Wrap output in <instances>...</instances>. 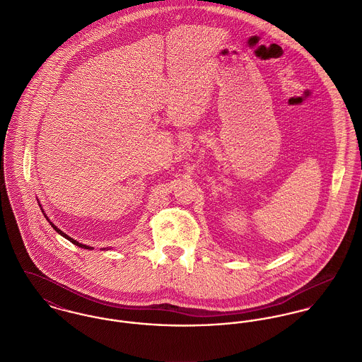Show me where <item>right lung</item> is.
<instances>
[{
	"mask_svg": "<svg viewBox=\"0 0 362 362\" xmlns=\"http://www.w3.org/2000/svg\"><path fill=\"white\" fill-rule=\"evenodd\" d=\"M52 228H54V230H55V231H57V233H58V234H61V235H62V237H64V238H66V240H68V241H71V243H72V244H74V245H76V247H81V248H85V250H92V247H88V245H83V244H81V243H78V241H76V240H74V238H71V237H69V235H66V234H65V233H62V231H61V230H59V228H57V227H55V226H54V224H52Z\"/></svg>",
	"mask_w": 362,
	"mask_h": 362,
	"instance_id": "right-lung-1",
	"label": "right lung"
}]
</instances>
